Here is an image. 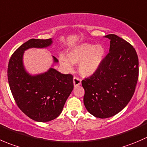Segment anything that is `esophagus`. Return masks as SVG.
Here are the masks:
<instances>
[{
    "instance_id": "esophagus-1",
    "label": "esophagus",
    "mask_w": 147,
    "mask_h": 147,
    "mask_svg": "<svg viewBox=\"0 0 147 147\" xmlns=\"http://www.w3.org/2000/svg\"><path fill=\"white\" fill-rule=\"evenodd\" d=\"M81 84V79L78 77H74V86H78Z\"/></svg>"
}]
</instances>
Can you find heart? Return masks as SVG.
Listing matches in <instances>:
<instances>
[{"instance_id": "obj_1", "label": "heart", "mask_w": 147, "mask_h": 147, "mask_svg": "<svg viewBox=\"0 0 147 147\" xmlns=\"http://www.w3.org/2000/svg\"><path fill=\"white\" fill-rule=\"evenodd\" d=\"M105 54L106 49L101 45L95 46L84 43L72 48L68 53L67 58L61 56L59 61L63 69L66 71L72 70V63H79L80 74L84 76H89L99 69Z\"/></svg>"}]
</instances>
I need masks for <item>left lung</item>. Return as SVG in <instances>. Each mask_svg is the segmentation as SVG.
<instances>
[{"mask_svg": "<svg viewBox=\"0 0 147 147\" xmlns=\"http://www.w3.org/2000/svg\"><path fill=\"white\" fill-rule=\"evenodd\" d=\"M110 49L99 69L81 84L87 111L97 118L118 114L128 104L135 91L139 78V59L134 48L114 34Z\"/></svg>", "mask_w": 147, "mask_h": 147, "instance_id": "left-lung-1", "label": "left lung"}]
</instances>
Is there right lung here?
Instances as JSON below:
<instances>
[{
	"mask_svg": "<svg viewBox=\"0 0 147 147\" xmlns=\"http://www.w3.org/2000/svg\"><path fill=\"white\" fill-rule=\"evenodd\" d=\"M52 39L32 38L21 45L11 56L8 66V80L18 108L31 119L40 122L57 118L74 88L73 76L51 68L47 72L31 76L23 64L24 51L30 48H46ZM54 62L58 59L53 56Z\"/></svg>",
	"mask_w": 147,
	"mask_h": 147,
	"instance_id": "add662e5",
	"label": "right lung"
}]
</instances>
